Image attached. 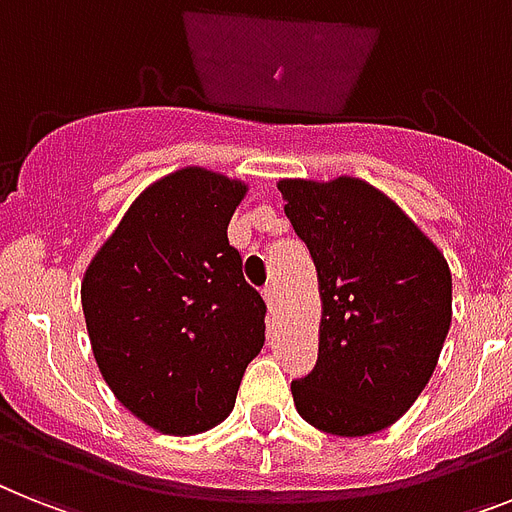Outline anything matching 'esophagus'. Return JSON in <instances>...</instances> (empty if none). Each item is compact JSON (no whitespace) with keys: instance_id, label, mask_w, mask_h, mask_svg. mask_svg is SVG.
I'll list each match as a JSON object with an SVG mask.
<instances>
[{"instance_id":"esophagus-1","label":"esophagus","mask_w":512,"mask_h":512,"mask_svg":"<svg viewBox=\"0 0 512 512\" xmlns=\"http://www.w3.org/2000/svg\"><path fill=\"white\" fill-rule=\"evenodd\" d=\"M264 301H266V308L274 314V311H277V290H274L272 285L264 287Z\"/></svg>"}]
</instances>
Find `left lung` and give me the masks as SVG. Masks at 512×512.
I'll return each instance as SVG.
<instances>
[{"instance_id": "1", "label": "left lung", "mask_w": 512, "mask_h": 512, "mask_svg": "<svg viewBox=\"0 0 512 512\" xmlns=\"http://www.w3.org/2000/svg\"><path fill=\"white\" fill-rule=\"evenodd\" d=\"M277 188L322 295L319 358L290 384L295 408L337 437L382 432L432 379L453 319L450 266L395 201L358 177Z\"/></svg>"}]
</instances>
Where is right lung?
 I'll use <instances>...</instances> for the list:
<instances>
[{"mask_svg":"<svg viewBox=\"0 0 512 512\" xmlns=\"http://www.w3.org/2000/svg\"><path fill=\"white\" fill-rule=\"evenodd\" d=\"M246 185L201 167L135 198L88 264L80 301L101 377L143 424L206 432L264 348L266 303L227 240Z\"/></svg>","mask_w":512,"mask_h":512,"instance_id":"obj_1","label":"right lung"}]
</instances>
